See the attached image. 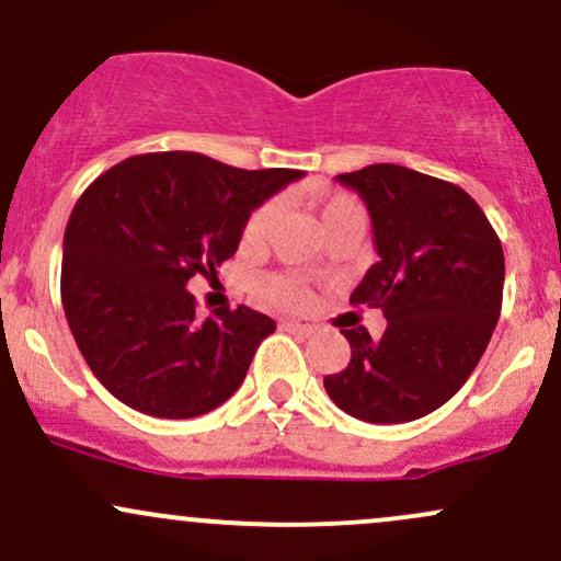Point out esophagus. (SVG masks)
<instances>
[{
    "instance_id": "1",
    "label": "esophagus",
    "mask_w": 561,
    "mask_h": 561,
    "mask_svg": "<svg viewBox=\"0 0 561 561\" xmlns=\"http://www.w3.org/2000/svg\"><path fill=\"white\" fill-rule=\"evenodd\" d=\"M280 329L283 331H288V333H297V336H312L314 333V329L312 325H307V323H297V320H283L280 323Z\"/></svg>"
}]
</instances>
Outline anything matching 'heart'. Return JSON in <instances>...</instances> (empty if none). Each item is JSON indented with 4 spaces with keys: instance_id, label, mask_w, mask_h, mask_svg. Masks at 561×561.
Listing matches in <instances>:
<instances>
[{
    "instance_id": "b5f03b06",
    "label": "heart",
    "mask_w": 561,
    "mask_h": 561,
    "mask_svg": "<svg viewBox=\"0 0 561 561\" xmlns=\"http://www.w3.org/2000/svg\"><path fill=\"white\" fill-rule=\"evenodd\" d=\"M347 206H355V201L352 198L325 201L323 209H320V222H325V219L333 217L336 211L347 209ZM273 217H275V204L256 206V209L249 214L247 225H243V243H247V247H260L264 238H267ZM256 294H260L262 299L273 301V305L291 307V310H299V307H305L307 301H310V291H307L299 280L286 278V275H264V278L256 280Z\"/></svg>"
}]
</instances>
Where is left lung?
Masks as SVG:
<instances>
[{"instance_id":"left-lung-1","label":"left lung","mask_w":561,"mask_h":561,"mask_svg":"<svg viewBox=\"0 0 561 561\" xmlns=\"http://www.w3.org/2000/svg\"><path fill=\"white\" fill-rule=\"evenodd\" d=\"M336 180L368 206L379 254L350 301L379 307L387 331L342 329L352 357L323 387L350 416L405 424L445 405L480 363L501 314L503 249L453 182L398 163Z\"/></svg>"}]
</instances>
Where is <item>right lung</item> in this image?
Returning <instances> with one entry per match:
<instances>
[{"label":"right lung","mask_w":561,"mask_h":561,"mask_svg":"<svg viewBox=\"0 0 561 561\" xmlns=\"http://www.w3.org/2000/svg\"><path fill=\"white\" fill-rule=\"evenodd\" d=\"M299 178L169 150L131 156L81 193L62 236V310L113 398L156 419L232 398L275 320L243 305L198 320L185 286L230 260L249 214Z\"/></svg>","instance_id":"obj_1"}]
</instances>
